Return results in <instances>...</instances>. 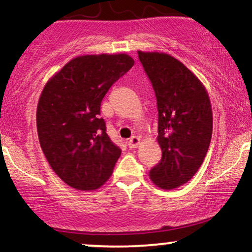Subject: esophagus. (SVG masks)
I'll return each instance as SVG.
<instances>
[{
	"mask_svg": "<svg viewBox=\"0 0 252 252\" xmlns=\"http://www.w3.org/2000/svg\"><path fill=\"white\" fill-rule=\"evenodd\" d=\"M140 143H141V140L140 137H137V136H132V137L128 141L129 148H137V147L140 146Z\"/></svg>",
	"mask_w": 252,
	"mask_h": 252,
	"instance_id": "34e87169",
	"label": "esophagus"
}]
</instances>
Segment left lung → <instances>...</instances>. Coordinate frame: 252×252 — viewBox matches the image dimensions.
I'll return each mask as SVG.
<instances>
[{
    "instance_id": "1",
    "label": "left lung",
    "mask_w": 252,
    "mask_h": 252,
    "mask_svg": "<svg viewBox=\"0 0 252 252\" xmlns=\"http://www.w3.org/2000/svg\"><path fill=\"white\" fill-rule=\"evenodd\" d=\"M137 53L158 100L162 150L149 178L161 189H174L194 176L207 154L213 126L210 97L200 79L170 54Z\"/></svg>"
}]
</instances>
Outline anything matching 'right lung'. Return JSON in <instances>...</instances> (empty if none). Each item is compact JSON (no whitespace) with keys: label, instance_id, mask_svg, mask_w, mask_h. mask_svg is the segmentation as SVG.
<instances>
[{"label":"right lung","instance_id":"add662e5","mask_svg":"<svg viewBox=\"0 0 252 252\" xmlns=\"http://www.w3.org/2000/svg\"><path fill=\"white\" fill-rule=\"evenodd\" d=\"M132 65L134 59L126 53L73 58L40 94V146L54 173L72 189H97L114 172L121 149L106 134L100 103Z\"/></svg>","mask_w":252,"mask_h":252}]
</instances>
